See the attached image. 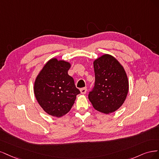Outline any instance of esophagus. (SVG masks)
Returning <instances> with one entry per match:
<instances>
[{
  "mask_svg": "<svg viewBox=\"0 0 159 159\" xmlns=\"http://www.w3.org/2000/svg\"><path fill=\"white\" fill-rule=\"evenodd\" d=\"M80 93L82 94H84L86 93V91H87V89L86 88V87H84V88H83V89H80Z\"/></svg>",
  "mask_w": 159,
  "mask_h": 159,
  "instance_id": "34e87169",
  "label": "esophagus"
}]
</instances>
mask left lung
Instances as JSON below:
<instances>
[{
	"label": "left lung",
	"mask_w": 159,
	"mask_h": 159,
	"mask_svg": "<svg viewBox=\"0 0 159 159\" xmlns=\"http://www.w3.org/2000/svg\"><path fill=\"white\" fill-rule=\"evenodd\" d=\"M95 83L89 99L94 108L110 114L124 104L129 90V82L123 66L113 56L102 55L94 61Z\"/></svg>",
	"instance_id": "8db88e82"
}]
</instances>
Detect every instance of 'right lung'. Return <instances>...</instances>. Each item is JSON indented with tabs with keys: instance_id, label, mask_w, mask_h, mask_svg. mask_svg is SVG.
Listing matches in <instances>:
<instances>
[{
	"instance_id": "add662e5",
	"label": "right lung",
	"mask_w": 159,
	"mask_h": 159,
	"mask_svg": "<svg viewBox=\"0 0 159 159\" xmlns=\"http://www.w3.org/2000/svg\"><path fill=\"white\" fill-rule=\"evenodd\" d=\"M69 62L51 59L35 79L34 94L43 110L52 116L60 117L67 114L80 90L74 79L68 75Z\"/></svg>"
}]
</instances>
